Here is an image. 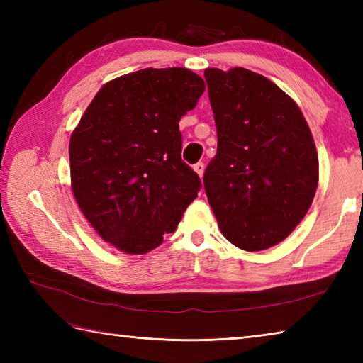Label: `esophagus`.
<instances>
[{
  "instance_id": "esophagus-1",
  "label": "esophagus",
  "mask_w": 363,
  "mask_h": 363,
  "mask_svg": "<svg viewBox=\"0 0 363 363\" xmlns=\"http://www.w3.org/2000/svg\"><path fill=\"white\" fill-rule=\"evenodd\" d=\"M194 169H195V173L201 177L203 176V173H204V164L203 162H198V164H195L194 165Z\"/></svg>"
}]
</instances>
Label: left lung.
Masks as SVG:
<instances>
[{
  "instance_id": "left-lung-1",
  "label": "left lung",
  "mask_w": 363,
  "mask_h": 363,
  "mask_svg": "<svg viewBox=\"0 0 363 363\" xmlns=\"http://www.w3.org/2000/svg\"><path fill=\"white\" fill-rule=\"evenodd\" d=\"M217 125V156L204 189L221 234L237 248L262 251L291 234L313 201L318 154L293 99L242 67L206 68Z\"/></svg>"
}]
</instances>
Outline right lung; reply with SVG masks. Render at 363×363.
Instances as JSON below:
<instances>
[{"mask_svg":"<svg viewBox=\"0 0 363 363\" xmlns=\"http://www.w3.org/2000/svg\"><path fill=\"white\" fill-rule=\"evenodd\" d=\"M204 90L187 68H145L106 82L74 128L73 196L117 250L157 248L198 196L201 181L181 159L179 120Z\"/></svg>","mask_w":363,"mask_h":363,"instance_id":"add662e5","label":"right lung"}]
</instances>
